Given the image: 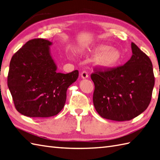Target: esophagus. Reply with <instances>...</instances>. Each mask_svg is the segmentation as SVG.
Listing matches in <instances>:
<instances>
[{"mask_svg":"<svg viewBox=\"0 0 160 160\" xmlns=\"http://www.w3.org/2000/svg\"><path fill=\"white\" fill-rule=\"evenodd\" d=\"M81 77L82 79H87V78H88V73L87 71H83L81 73Z\"/></svg>","mask_w":160,"mask_h":160,"instance_id":"esophagus-1","label":"esophagus"}]
</instances>
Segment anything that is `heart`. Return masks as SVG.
I'll return each instance as SVG.
<instances>
[{"label":"heart","mask_w":160,"mask_h":160,"mask_svg":"<svg viewBox=\"0 0 160 160\" xmlns=\"http://www.w3.org/2000/svg\"><path fill=\"white\" fill-rule=\"evenodd\" d=\"M96 52L100 53L97 58L99 65L103 67H111L118 63L121 59V53L115 48H110L108 46L101 45L96 49Z\"/></svg>","instance_id":"1"}]
</instances>
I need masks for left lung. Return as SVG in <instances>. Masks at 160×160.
<instances>
[{
    "label": "left lung",
    "mask_w": 160,
    "mask_h": 160,
    "mask_svg": "<svg viewBox=\"0 0 160 160\" xmlns=\"http://www.w3.org/2000/svg\"><path fill=\"white\" fill-rule=\"evenodd\" d=\"M132 56L115 68L94 69V108L102 118L125 121L144 112L149 105L155 77L149 58L131 42Z\"/></svg>",
    "instance_id": "left-lung-1"
}]
</instances>
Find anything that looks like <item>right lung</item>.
<instances>
[{
    "label": "right lung",
    "mask_w": 160,
    "mask_h": 160,
    "mask_svg": "<svg viewBox=\"0 0 160 160\" xmlns=\"http://www.w3.org/2000/svg\"><path fill=\"white\" fill-rule=\"evenodd\" d=\"M51 42L28 41L12 57L8 77L9 90L17 111L31 118H48L64 107L66 92L79 77L78 70L57 72L50 51Z\"/></svg>",
    "instance_id": "right-lung-1"
}]
</instances>
